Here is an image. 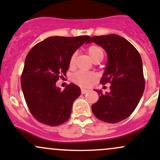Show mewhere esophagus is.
Instances as JSON below:
<instances>
[{"label":"esophagus","instance_id":"34e87169","mask_svg":"<svg viewBox=\"0 0 160 160\" xmlns=\"http://www.w3.org/2000/svg\"><path fill=\"white\" fill-rule=\"evenodd\" d=\"M88 91H89V90H86V89H83V88L81 89V93H82V94L87 93Z\"/></svg>","mask_w":160,"mask_h":160}]
</instances>
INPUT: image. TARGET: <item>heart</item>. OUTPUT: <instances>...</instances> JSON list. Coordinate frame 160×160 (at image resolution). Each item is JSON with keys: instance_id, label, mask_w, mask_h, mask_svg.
Returning <instances> with one entry per match:
<instances>
[{"instance_id": "heart-1", "label": "heart", "mask_w": 160, "mask_h": 160, "mask_svg": "<svg viewBox=\"0 0 160 160\" xmlns=\"http://www.w3.org/2000/svg\"><path fill=\"white\" fill-rule=\"evenodd\" d=\"M87 51L94 63H97V62L100 63L104 58L103 50L100 46H97V45L90 46L87 48ZM75 60L76 53H74L70 57V61H69V64H70V67H73L75 63ZM93 78L94 76L93 73H88V72L78 71L75 73L74 74H73L71 80L76 84L80 85L81 87H87L90 84V83L93 80Z\"/></svg>"}]
</instances>
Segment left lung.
<instances>
[{
    "label": "left lung",
    "mask_w": 160,
    "mask_h": 160,
    "mask_svg": "<svg viewBox=\"0 0 160 160\" xmlns=\"http://www.w3.org/2000/svg\"><path fill=\"white\" fill-rule=\"evenodd\" d=\"M92 42L107 52L108 60L100 83L111 84L109 93L96 90L99 100L92 105V111L99 120L116 123L132 114L143 93L142 59L133 45L119 35L93 36L87 43Z\"/></svg>",
    "instance_id": "obj_1"
}]
</instances>
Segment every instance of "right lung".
I'll use <instances>...</instances> for the list:
<instances>
[{"instance_id":"1","label":"right lung","mask_w":160,"mask_h":160,"mask_svg":"<svg viewBox=\"0 0 160 160\" xmlns=\"http://www.w3.org/2000/svg\"><path fill=\"white\" fill-rule=\"evenodd\" d=\"M90 36L50 37L37 43L27 55L21 74V88L27 105L40 122L55 127L70 118L80 88L70 83L63 90L56 87L69 69L70 57Z\"/></svg>"}]
</instances>
